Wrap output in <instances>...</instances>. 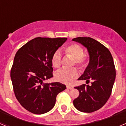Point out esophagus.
Returning a JSON list of instances; mask_svg holds the SVG:
<instances>
[{
	"label": "esophagus",
	"mask_w": 126,
	"mask_h": 126,
	"mask_svg": "<svg viewBox=\"0 0 126 126\" xmlns=\"http://www.w3.org/2000/svg\"><path fill=\"white\" fill-rule=\"evenodd\" d=\"M67 88L69 89V90H71V89H73V86L67 85Z\"/></svg>",
	"instance_id": "1"
}]
</instances>
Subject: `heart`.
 <instances>
[{
  "mask_svg": "<svg viewBox=\"0 0 126 126\" xmlns=\"http://www.w3.org/2000/svg\"><path fill=\"white\" fill-rule=\"evenodd\" d=\"M67 56L74 59L72 66L76 65L81 71H84L87 66L88 56L84 54V50L81 45L76 43H72L63 48ZM52 64L54 68H59L62 64L61 53L57 51L52 57ZM78 76V72L75 68L70 69H62L55 73V78L57 81L62 83L69 84Z\"/></svg>",
  "mask_w": 126,
  "mask_h": 126,
  "instance_id": "obj_1",
  "label": "heart"
}]
</instances>
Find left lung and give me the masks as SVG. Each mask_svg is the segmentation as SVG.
<instances>
[{"instance_id":"left-lung-1","label":"left lung","mask_w":126,"mask_h":126,"mask_svg":"<svg viewBox=\"0 0 126 126\" xmlns=\"http://www.w3.org/2000/svg\"><path fill=\"white\" fill-rule=\"evenodd\" d=\"M87 48L90 62L78 80H92V85L82 84L74 87L79 94L73 104L78 110L91 113L104 105L112 93L115 79V68L109 50L99 42L90 37L73 39Z\"/></svg>"}]
</instances>
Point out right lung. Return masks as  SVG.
<instances>
[{
  "label": "right lung",
  "mask_w": 126,
  "mask_h": 126,
  "mask_svg": "<svg viewBox=\"0 0 126 126\" xmlns=\"http://www.w3.org/2000/svg\"><path fill=\"white\" fill-rule=\"evenodd\" d=\"M66 40L67 38H35L16 53L11 70L13 90L20 104L29 112H49L57 95L66 88L61 83H43L53 77L52 57Z\"/></svg>",
  "instance_id": "1"
}]
</instances>
